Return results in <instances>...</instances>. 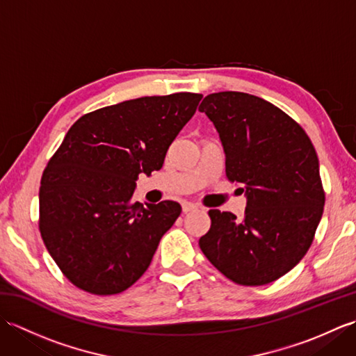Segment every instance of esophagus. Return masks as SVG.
I'll return each instance as SVG.
<instances>
[{
  "instance_id": "obj_1",
  "label": "esophagus",
  "mask_w": 356,
  "mask_h": 356,
  "mask_svg": "<svg viewBox=\"0 0 356 356\" xmlns=\"http://www.w3.org/2000/svg\"><path fill=\"white\" fill-rule=\"evenodd\" d=\"M182 209H184V213L186 214V213H190V211L197 209V205H195V203H191V202H184L182 203Z\"/></svg>"
}]
</instances>
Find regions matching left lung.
Listing matches in <instances>:
<instances>
[{
  "mask_svg": "<svg viewBox=\"0 0 356 356\" xmlns=\"http://www.w3.org/2000/svg\"><path fill=\"white\" fill-rule=\"evenodd\" d=\"M220 138L226 176L241 184L243 218L209 209L199 246L234 283L261 286L289 272L311 246L324 191L318 156L303 128L254 95L220 92L202 101Z\"/></svg>",
  "mask_w": 356,
  "mask_h": 356,
  "instance_id": "obj_1",
  "label": "left lung"
}]
</instances>
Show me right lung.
I'll use <instances>...</instances> for the list:
<instances>
[{
  "label": "right lung",
  "instance_id": "1",
  "mask_svg": "<svg viewBox=\"0 0 356 356\" xmlns=\"http://www.w3.org/2000/svg\"><path fill=\"white\" fill-rule=\"evenodd\" d=\"M202 99L145 96L79 118L44 170L40 231L63 274L79 289L113 295L149 266L177 202H133L139 174L162 168L166 151Z\"/></svg>",
  "mask_w": 356,
  "mask_h": 356
}]
</instances>
